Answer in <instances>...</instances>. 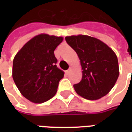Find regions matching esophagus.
I'll use <instances>...</instances> for the list:
<instances>
[{"instance_id":"34e87169","label":"esophagus","mask_w":132,"mask_h":132,"mask_svg":"<svg viewBox=\"0 0 132 132\" xmlns=\"http://www.w3.org/2000/svg\"><path fill=\"white\" fill-rule=\"evenodd\" d=\"M71 68H69L67 71H66V74H69V73L71 72Z\"/></svg>"}]
</instances>
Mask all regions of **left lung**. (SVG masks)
<instances>
[{
    "mask_svg": "<svg viewBox=\"0 0 132 132\" xmlns=\"http://www.w3.org/2000/svg\"><path fill=\"white\" fill-rule=\"evenodd\" d=\"M65 39L76 52L82 68V79L73 85L77 94L89 100L104 97L119 77L116 54L103 42L90 36L72 35Z\"/></svg>",
    "mask_w": 132,
    "mask_h": 132,
    "instance_id": "left-lung-1",
    "label": "left lung"
}]
</instances>
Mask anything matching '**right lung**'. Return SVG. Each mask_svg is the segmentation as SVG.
Segmentation results:
<instances>
[{"instance_id": "right-lung-1", "label": "right lung", "mask_w": 132, "mask_h": 132, "mask_svg": "<svg viewBox=\"0 0 132 132\" xmlns=\"http://www.w3.org/2000/svg\"><path fill=\"white\" fill-rule=\"evenodd\" d=\"M63 37L40 34L32 38L14 57L13 78L19 91L34 103L50 100L64 72L58 68L54 50Z\"/></svg>"}]
</instances>
